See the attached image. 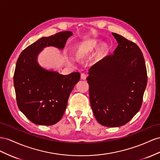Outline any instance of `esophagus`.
Instances as JSON below:
<instances>
[{
    "instance_id": "34e87169",
    "label": "esophagus",
    "mask_w": 160,
    "mask_h": 160,
    "mask_svg": "<svg viewBox=\"0 0 160 160\" xmlns=\"http://www.w3.org/2000/svg\"><path fill=\"white\" fill-rule=\"evenodd\" d=\"M86 77H87V75L85 73H82L81 74V79L82 80H86Z\"/></svg>"
}]
</instances>
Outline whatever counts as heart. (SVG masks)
Masks as SVG:
<instances>
[{
  "mask_svg": "<svg viewBox=\"0 0 160 160\" xmlns=\"http://www.w3.org/2000/svg\"><path fill=\"white\" fill-rule=\"evenodd\" d=\"M94 45H95V44H94V43H88L87 45H85L84 49L86 50V51H87V52L92 51V50L93 48H94Z\"/></svg>",
  "mask_w": 160,
  "mask_h": 160,
  "instance_id": "obj_1",
  "label": "heart"
}]
</instances>
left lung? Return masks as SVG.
I'll list each match as a JSON object with an SVG mask.
<instances>
[{"instance_id": "left-lung-1", "label": "left lung", "mask_w": 160, "mask_h": 160, "mask_svg": "<svg viewBox=\"0 0 160 160\" xmlns=\"http://www.w3.org/2000/svg\"><path fill=\"white\" fill-rule=\"evenodd\" d=\"M118 43L108 55L89 69L91 108L100 125H125L141 108L148 82L143 53L138 45L112 33Z\"/></svg>"}]
</instances>
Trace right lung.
Instances as JSON below:
<instances>
[{
  "instance_id": "obj_1",
  "label": "right lung",
  "mask_w": 160,
  "mask_h": 160,
  "mask_svg": "<svg viewBox=\"0 0 160 160\" xmlns=\"http://www.w3.org/2000/svg\"><path fill=\"white\" fill-rule=\"evenodd\" d=\"M71 31H62L42 38L22 51L18 58L13 77L19 110L34 124L52 125L64 113L69 96L80 80L79 72L60 74L41 67L38 54L48 46L62 49Z\"/></svg>"
}]
</instances>
